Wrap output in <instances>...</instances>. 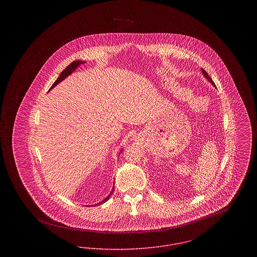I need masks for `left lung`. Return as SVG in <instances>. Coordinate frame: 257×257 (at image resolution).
Here are the masks:
<instances>
[{
    "label": "left lung",
    "instance_id": "1",
    "mask_svg": "<svg viewBox=\"0 0 257 257\" xmlns=\"http://www.w3.org/2000/svg\"><path fill=\"white\" fill-rule=\"evenodd\" d=\"M202 73L204 74V76H205V77H206V78H207L208 81H209V82H210V83H212V85H214V86H215V84H214V82H213V80H212V79H211V78H210V77H209V75H208V74L206 73V71H205V70H204V69H203V68H202Z\"/></svg>",
    "mask_w": 257,
    "mask_h": 257
}]
</instances>
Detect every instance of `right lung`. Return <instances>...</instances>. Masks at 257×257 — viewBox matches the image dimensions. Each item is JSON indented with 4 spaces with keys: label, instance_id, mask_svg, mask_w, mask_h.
Listing matches in <instances>:
<instances>
[{
    "label": "right lung",
    "instance_id": "add662e5",
    "mask_svg": "<svg viewBox=\"0 0 257 257\" xmlns=\"http://www.w3.org/2000/svg\"><path fill=\"white\" fill-rule=\"evenodd\" d=\"M86 61H73V62H71L62 72H61V74H60V76H59V78L56 80V82L52 85V86H51V88L50 89H52L54 86H57L59 83H61V81L62 80H64L68 75H70V74L72 73L73 72L74 70L79 66V65H81V64H83V63H85ZM49 89V90H50ZM114 188V187H113ZM113 190V189H112ZM111 194H112V191L110 192V195L109 196H107L104 200H102L101 202H98V203H96L95 204V206H97V205H100V204H102V203H104V202H106L108 199H109V197H110V196H111Z\"/></svg>",
    "mask_w": 257,
    "mask_h": 257
}]
</instances>
